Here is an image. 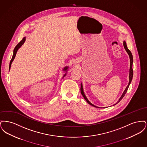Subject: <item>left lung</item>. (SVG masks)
Instances as JSON below:
<instances>
[{"mask_svg": "<svg viewBox=\"0 0 147 147\" xmlns=\"http://www.w3.org/2000/svg\"><path fill=\"white\" fill-rule=\"evenodd\" d=\"M123 46H124L125 49H126V52H127V53L128 54L129 57V59H130V68H129V83H128V85L127 86V87H126V88L125 89V91H123V92L122 95H121V96L120 98H119V101L117 102V103H116V104H114L113 105H115L116 104H117V103H119V102L122 100V98L124 97V96L125 95V94H126V93L127 92V90H128V87H129V85H130L131 83V82H132V78H133V68H132V65H133V56H132V55L131 52V51L128 49L127 48V45H126V42H125V41H123ZM80 85H81V87H80V91H81V94H82V95L83 96V97H84V98H85V100L87 101V102H88L89 104L92 105V106H94V107H95L100 108L99 107H97V106H95V105L92 104L91 102L88 100V99L87 98H86V96H85V95L84 94L82 83H81Z\"/></svg>", "mask_w": 147, "mask_h": 147, "instance_id": "8db88e82", "label": "left lung"}]
</instances>
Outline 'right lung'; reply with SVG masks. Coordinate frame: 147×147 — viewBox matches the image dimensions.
<instances>
[{
	"label": "right lung",
	"mask_w": 147,
	"mask_h": 147,
	"mask_svg": "<svg viewBox=\"0 0 147 147\" xmlns=\"http://www.w3.org/2000/svg\"><path fill=\"white\" fill-rule=\"evenodd\" d=\"M25 40H26V37H24L22 38V40H21V41L19 42V43L16 46V47H15L14 51H13V55L12 58H11V61H10V64H9V70H10V69L11 63L13 62V61H14V58H15V56H16V52H17L18 50L19 49H20V47L24 44V43L25 41ZM68 69V67H64V68H63V70H64V71H65L67 72ZM66 74H67V73L64 75L63 78L64 77V76H65Z\"/></svg>",
	"instance_id": "right-lung-1"
}]
</instances>
